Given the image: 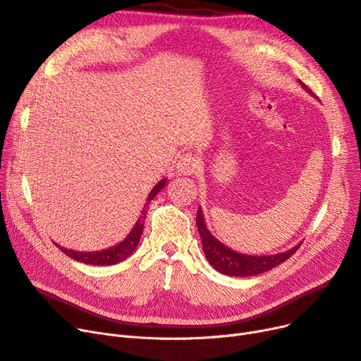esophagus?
Returning <instances> with one entry per match:
<instances>
[{"label": "esophagus", "instance_id": "34e87169", "mask_svg": "<svg viewBox=\"0 0 361 361\" xmlns=\"http://www.w3.org/2000/svg\"><path fill=\"white\" fill-rule=\"evenodd\" d=\"M176 170L183 176H190L198 170V161L192 154H185L179 158L178 164H176Z\"/></svg>", "mask_w": 361, "mask_h": 361}]
</instances>
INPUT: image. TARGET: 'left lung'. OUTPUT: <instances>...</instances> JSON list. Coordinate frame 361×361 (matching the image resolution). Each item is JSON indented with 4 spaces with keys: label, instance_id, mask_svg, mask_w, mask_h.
Segmentation results:
<instances>
[{
    "label": "left lung",
    "instance_id": "1",
    "mask_svg": "<svg viewBox=\"0 0 361 361\" xmlns=\"http://www.w3.org/2000/svg\"><path fill=\"white\" fill-rule=\"evenodd\" d=\"M299 83L302 85V88L305 91L312 94L302 80H299ZM197 228H198V233H200L203 252L206 255V259L209 261V264L219 273H222V275H227V276L245 278V276H254V275H259V273H264L273 267L279 266L281 263H283V261H287L297 250H299V246L302 243L300 242L299 245L291 247V250L281 254H275V255L239 254L233 251L231 247L221 243L215 235L209 231V228L206 227V221L200 206H198V210H197Z\"/></svg>",
    "mask_w": 361,
    "mask_h": 361
}]
</instances>
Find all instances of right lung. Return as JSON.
<instances>
[{
	"mask_svg": "<svg viewBox=\"0 0 361 361\" xmlns=\"http://www.w3.org/2000/svg\"><path fill=\"white\" fill-rule=\"evenodd\" d=\"M167 185V179H163L159 180L152 191L149 192L147 198H146V203H145V207L142 209L140 212V216L137 219V222L134 224L133 230L130 231V234L127 235L126 239H123L122 242H119L118 245L111 246V247H107V250H103V251H94V252H80V251H73V250H67V247H62L59 245H56L59 250L64 252L66 255H68L70 258L76 259V261H82V263L85 264H94V266H111V264H116V263H121V261H123L126 258H128L135 247H137L139 242H140V235L143 233V227H145V219H146V214H147V207H149V203H151V200H154V197L164 188V186Z\"/></svg>",
	"mask_w": 361,
	"mask_h": 361,
	"instance_id": "right-lung-1",
	"label": "right lung"
}]
</instances>
